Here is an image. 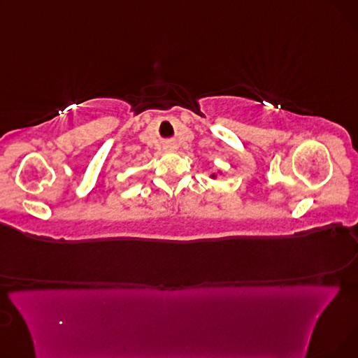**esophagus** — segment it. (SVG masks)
Returning <instances> with one entry per match:
<instances>
[{
    "mask_svg": "<svg viewBox=\"0 0 358 358\" xmlns=\"http://www.w3.org/2000/svg\"><path fill=\"white\" fill-rule=\"evenodd\" d=\"M164 149H165V150H176L177 146H176V143H173V142H168V143H165Z\"/></svg>",
    "mask_w": 358,
    "mask_h": 358,
    "instance_id": "34e87169",
    "label": "esophagus"
}]
</instances>
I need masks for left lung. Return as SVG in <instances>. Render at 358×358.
Returning a JSON list of instances; mask_svg holds the SVG:
<instances>
[{
	"mask_svg": "<svg viewBox=\"0 0 358 358\" xmlns=\"http://www.w3.org/2000/svg\"><path fill=\"white\" fill-rule=\"evenodd\" d=\"M212 177H215V174H213V176H212Z\"/></svg>",
	"mask_w": 358,
	"mask_h": 358,
	"instance_id": "1",
	"label": "left lung"
}]
</instances>
